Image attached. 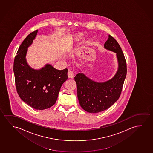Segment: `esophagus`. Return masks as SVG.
I'll return each mask as SVG.
<instances>
[{
  "instance_id": "obj_1",
  "label": "esophagus",
  "mask_w": 153,
  "mask_h": 153,
  "mask_svg": "<svg viewBox=\"0 0 153 153\" xmlns=\"http://www.w3.org/2000/svg\"><path fill=\"white\" fill-rule=\"evenodd\" d=\"M67 74H68V78H73L74 77V73L73 71H69Z\"/></svg>"
}]
</instances>
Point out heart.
Instances as JSON below:
<instances>
[{"instance_id": "b5f03b06", "label": "heart", "mask_w": 153, "mask_h": 153, "mask_svg": "<svg viewBox=\"0 0 153 153\" xmlns=\"http://www.w3.org/2000/svg\"><path fill=\"white\" fill-rule=\"evenodd\" d=\"M84 37V36L82 33H77L74 36L72 39L69 41V42L68 43V44L67 45V48L68 49H71L73 47L74 44L76 42H79L82 40V38ZM87 45L90 46L91 45V40H89L86 43Z\"/></svg>"}]
</instances>
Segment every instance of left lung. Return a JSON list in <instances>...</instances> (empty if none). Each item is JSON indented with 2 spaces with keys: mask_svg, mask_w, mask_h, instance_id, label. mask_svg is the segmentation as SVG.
I'll return each instance as SVG.
<instances>
[{
  "mask_svg": "<svg viewBox=\"0 0 153 153\" xmlns=\"http://www.w3.org/2000/svg\"><path fill=\"white\" fill-rule=\"evenodd\" d=\"M104 48L115 53L117 58L118 70L111 79L96 82L82 73H78L74 78L80 105L88 113H99L111 106L120 98L126 76V62L124 53L117 42L110 35Z\"/></svg>",
  "mask_w": 153,
  "mask_h": 153,
  "instance_id": "1",
  "label": "left lung"
}]
</instances>
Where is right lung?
<instances>
[{
	"mask_svg": "<svg viewBox=\"0 0 153 153\" xmlns=\"http://www.w3.org/2000/svg\"><path fill=\"white\" fill-rule=\"evenodd\" d=\"M37 33L36 30L27 36L19 47L13 62V73L20 98L32 108L43 110L55 104L61 86L68 79V69L58 70L50 64L38 70L29 66L26 56Z\"/></svg>",
	"mask_w": 153,
	"mask_h": 153,
	"instance_id": "obj_1",
	"label": "right lung"
}]
</instances>
